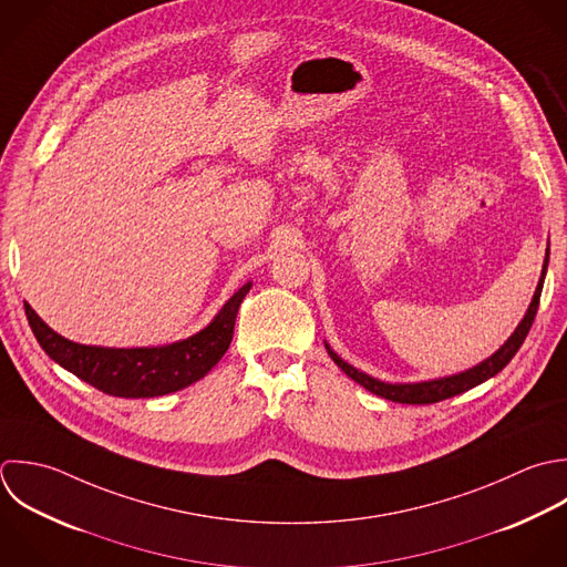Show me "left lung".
<instances>
[{
  "instance_id": "8db88e82",
  "label": "left lung",
  "mask_w": 567,
  "mask_h": 567,
  "mask_svg": "<svg viewBox=\"0 0 567 567\" xmlns=\"http://www.w3.org/2000/svg\"><path fill=\"white\" fill-rule=\"evenodd\" d=\"M548 258H550V249L546 251V260H544V269H542V278H539V285H537V291L533 296V302L524 316V320L519 322V327L515 329V333L506 340V344L495 351L488 360L480 362L477 367L464 371V373H457V375H449V378H437V380H429V382H413V384H389V382H380L362 371H358L355 367H351L349 362H344L327 342V353L331 355V360L351 378L355 380L360 386H364L367 391H371L373 395H380L384 400H391V402H400V404H435V402H442V400H449V398H455L486 380H491L493 375H497L513 358L515 353L519 351V347L524 344L533 322H535V316H537V309H539V300H542V291H544V280H546V271H548Z\"/></svg>"
}]
</instances>
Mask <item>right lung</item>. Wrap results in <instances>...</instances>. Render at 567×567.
Here are the masks:
<instances>
[{
	"label": "right lung",
	"instance_id": "right-lung-1",
	"mask_svg": "<svg viewBox=\"0 0 567 567\" xmlns=\"http://www.w3.org/2000/svg\"><path fill=\"white\" fill-rule=\"evenodd\" d=\"M249 289L251 282L243 285L223 305L216 318L192 338L141 349L87 347L65 340L52 331L28 302L23 309L41 349L79 380L114 398H158L198 382L218 364L231 344L236 313Z\"/></svg>",
	"mask_w": 567,
	"mask_h": 567
}]
</instances>
